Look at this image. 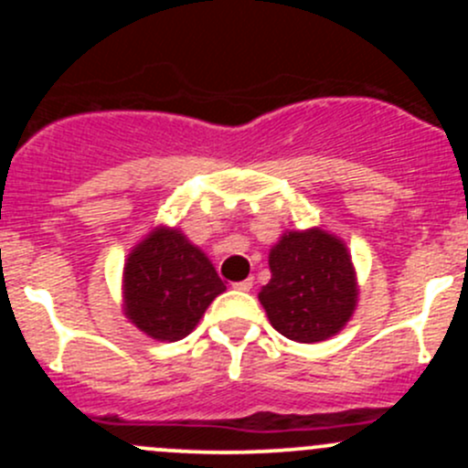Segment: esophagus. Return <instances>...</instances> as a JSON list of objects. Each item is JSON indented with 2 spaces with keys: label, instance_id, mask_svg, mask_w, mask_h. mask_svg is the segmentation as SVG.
Listing matches in <instances>:
<instances>
[{
  "label": "esophagus",
  "instance_id": "1",
  "mask_svg": "<svg viewBox=\"0 0 468 468\" xmlns=\"http://www.w3.org/2000/svg\"><path fill=\"white\" fill-rule=\"evenodd\" d=\"M233 287H235V290H239V292H249L253 287V278H244V281L233 282Z\"/></svg>",
  "mask_w": 468,
  "mask_h": 468
}]
</instances>
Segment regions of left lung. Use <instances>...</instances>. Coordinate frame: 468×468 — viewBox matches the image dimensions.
Here are the masks:
<instances>
[{
  "mask_svg": "<svg viewBox=\"0 0 468 468\" xmlns=\"http://www.w3.org/2000/svg\"><path fill=\"white\" fill-rule=\"evenodd\" d=\"M271 281L258 299L287 339L324 342L356 310V271L346 247L319 229L285 233L269 253Z\"/></svg>",
  "mask_w": 468,
  "mask_h": 468,
  "instance_id": "1",
  "label": "left lung"
}]
</instances>
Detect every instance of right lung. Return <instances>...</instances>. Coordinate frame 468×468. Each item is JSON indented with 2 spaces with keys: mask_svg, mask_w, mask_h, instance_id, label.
<instances>
[{
  "mask_svg": "<svg viewBox=\"0 0 468 468\" xmlns=\"http://www.w3.org/2000/svg\"><path fill=\"white\" fill-rule=\"evenodd\" d=\"M224 290L206 253L178 230H154L124 267L126 317L160 342L190 335Z\"/></svg>",
  "mask_w": 468,
  "mask_h": 468,
  "instance_id": "1",
  "label": "right lung"
}]
</instances>
